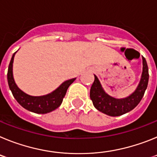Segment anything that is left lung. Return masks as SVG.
I'll return each mask as SVG.
<instances>
[{"label": "left lung", "mask_w": 157, "mask_h": 157, "mask_svg": "<svg viewBox=\"0 0 157 157\" xmlns=\"http://www.w3.org/2000/svg\"><path fill=\"white\" fill-rule=\"evenodd\" d=\"M142 63L143 70L138 87L132 94L123 99H116L106 94L98 77L94 75V82L91 86L90 97L96 109L110 116H122L133 110L143 98L149 82V69L143 56Z\"/></svg>", "instance_id": "left-lung-1"}]
</instances>
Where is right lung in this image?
Listing matches in <instances>:
<instances>
[{"label": "right lung", "mask_w": 157, "mask_h": 157, "mask_svg": "<svg viewBox=\"0 0 157 157\" xmlns=\"http://www.w3.org/2000/svg\"><path fill=\"white\" fill-rule=\"evenodd\" d=\"M16 52L12 55L8 70V86L15 99L25 109L37 114H45L57 109L61 105L68 87L76 79V78L67 80L53 92L47 95L40 96V97L28 95L17 86L14 80L13 74H12V63Z\"/></svg>", "instance_id": "obj_1"}]
</instances>
